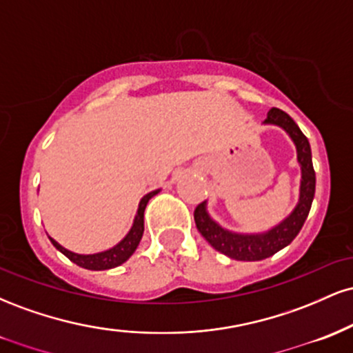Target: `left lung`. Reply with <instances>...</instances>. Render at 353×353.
Masks as SVG:
<instances>
[{
	"instance_id": "8db88e82",
	"label": "left lung",
	"mask_w": 353,
	"mask_h": 353,
	"mask_svg": "<svg viewBox=\"0 0 353 353\" xmlns=\"http://www.w3.org/2000/svg\"><path fill=\"white\" fill-rule=\"evenodd\" d=\"M265 123L277 124L282 129H285L287 134L292 137L295 145H297V159L302 165V185L301 201H299L294 212L277 228L270 229L269 232L244 236V234L229 232V230L216 224L205 212V202L197 204L196 210H194V221H196L202 237L219 252L225 254L230 259H236V261H262V259L270 257L283 247L289 245L301 232L303 222L310 212L312 201H314L315 171L314 165H312L309 139L303 136V132L299 129L292 117L283 112L282 109H270L267 112Z\"/></svg>"
}]
</instances>
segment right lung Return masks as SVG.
Returning <instances> with one entry per match:
<instances>
[{"instance_id": "1", "label": "right lung", "mask_w": 353, "mask_h": 353, "mask_svg": "<svg viewBox=\"0 0 353 353\" xmlns=\"http://www.w3.org/2000/svg\"><path fill=\"white\" fill-rule=\"evenodd\" d=\"M157 192H159V190H152V192L145 194L143 199H141L139 209H137L134 224H132L131 230H129L128 236H125L123 241L119 242V244L112 247V249L104 250V252H99V254L81 255V254H74V252H71V250L64 249V247L59 245L54 239L50 237V241L52 242V245L59 250V252H63L71 262H74L76 265L83 267V269L106 270V269H112V267L124 264V262L128 261L132 254H134L137 245H139L141 237H143V232H144V209H145V205H148L149 199L156 196Z\"/></svg>"}]
</instances>
